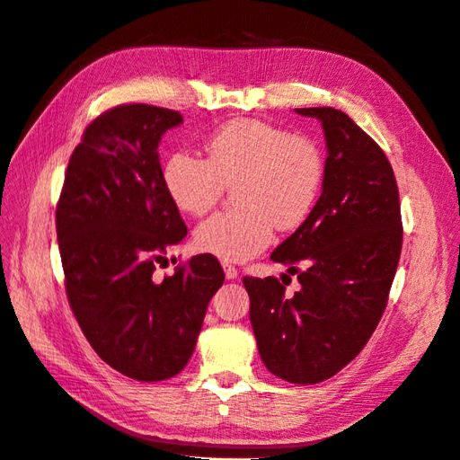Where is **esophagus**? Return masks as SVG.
<instances>
[{
    "label": "esophagus",
    "instance_id": "1",
    "mask_svg": "<svg viewBox=\"0 0 460 460\" xmlns=\"http://www.w3.org/2000/svg\"><path fill=\"white\" fill-rule=\"evenodd\" d=\"M225 274H226V278L228 280H234V278H238V269L235 267H232V264H225Z\"/></svg>",
    "mask_w": 460,
    "mask_h": 460
}]
</instances>
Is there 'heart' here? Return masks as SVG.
Here are the masks:
<instances>
[{"label":"heart","instance_id":"heart-1","mask_svg":"<svg viewBox=\"0 0 460 460\" xmlns=\"http://www.w3.org/2000/svg\"><path fill=\"white\" fill-rule=\"evenodd\" d=\"M163 186L178 211L201 217L234 186L240 208L218 213L196 230L198 252L242 262L269 245L274 226L299 228L309 218L324 180L318 146L272 124L238 119L205 142V159L174 151L163 164Z\"/></svg>","mask_w":460,"mask_h":460}]
</instances>
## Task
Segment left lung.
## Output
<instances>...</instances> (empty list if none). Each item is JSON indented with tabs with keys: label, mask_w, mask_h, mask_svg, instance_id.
Listing matches in <instances>:
<instances>
[{
	"label": "left lung",
	"mask_w": 460,
	"mask_h": 460,
	"mask_svg": "<svg viewBox=\"0 0 460 460\" xmlns=\"http://www.w3.org/2000/svg\"><path fill=\"white\" fill-rule=\"evenodd\" d=\"M323 124L328 157L309 218L270 259L297 274L245 276L249 320L264 367L291 384L332 378L360 353L387 305L402 243L399 190L385 153L341 111L296 109ZM288 276V274H284Z\"/></svg>",
	"instance_id": "1"
}]
</instances>
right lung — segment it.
Segmentation results:
<instances>
[{"mask_svg":"<svg viewBox=\"0 0 460 460\" xmlns=\"http://www.w3.org/2000/svg\"><path fill=\"white\" fill-rule=\"evenodd\" d=\"M178 124V111L146 103L105 111L75 147L55 211L68 305L93 351L140 382L172 378L188 365L225 282L213 255L153 276L188 234L157 153Z\"/></svg>","mask_w":460,"mask_h":460,"instance_id":"right-lung-1","label":"right lung"}]
</instances>
